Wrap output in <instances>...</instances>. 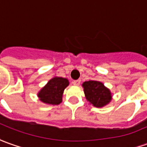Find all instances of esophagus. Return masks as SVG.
I'll return each instance as SVG.
<instances>
[{
    "mask_svg": "<svg viewBox=\"0 0 147 147\" xmlns=\"http://www.w3.org/2000/svg\"><path fill=\"white\" fill-rule=\"evenodd\" d=\"M73 84L74 85H80V80H73Z\"/></svg>",
    "mask_w": 147,
    "mask_h": 147,
    "instance_id": "34e87169",
    "label": "esophagus"
}]
</instances>
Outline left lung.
Segmentation results:
<instances>
[{
  "label": "left lung",
  "mask_w": 147,
  "mask_h": 147,
  "mask_svg": "<svg viewBox=\"0 0 147 147\" xmlns=\"http://www.w3.org/2000/svg\"><path fill=\"white\" fill-rule=\"evenodd\" d=\"M83 87L86 99L96 107H102L111 100L110 91L100 82L86 81L83 84Z\"/></svg>",
  "instance_id": "obj_1"
}]
</instances>
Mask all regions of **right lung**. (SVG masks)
Returning a JSON list of instances; mask_svg holds the SVG:
<instances>
[{
  "instance_id": "add662e5",
  "label": "right lung",
  "mask_w": 147,
  "mask_h": 147,
  "mask_svg": "<svg viewBox=\"0 0 147 147\" xmlns=\"http://www.w3.org/2000/svg\"><path fill=\"white\" fill-rule=\"evenodd\" d=\"M68 84L69 82L65 78H53L40 91L38 96L40 100L46 104L59 105L62 101V96L63 91Z\"/></svg>"
}]
</instances>
